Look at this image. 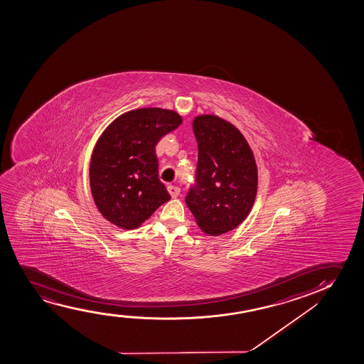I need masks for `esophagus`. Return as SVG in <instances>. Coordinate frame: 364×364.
Masks as SVG:
<instances>
[{
	"label": "esophagus",
	"instance_id": "esophagus-1",
	"mask_svg": "<svg viewBox=\"0 0 364 364\" xmlns=\"http://www.w3.org/2000/svg\"><path fill=\"white\" fill-rule=\"evenodd\" d=\"M168 191L171 195V198H178L180 195V188L179 186H175V185H169L168 186Z\"/></svg>",
	"mask_w": 364,
	"mask_h": 364
}]
</instances>
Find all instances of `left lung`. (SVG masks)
Here are the masks:
<instances>
[{"instance_id": "8db88e82", "label": "left lung", "mask_w": 364, "mask_h": 364, "mask_svg": "<svg viewBox=\"0 0 364 364\" xmlns=\"http://www.w3.org/2000/svg\"><path fill=\"white\" fill-rule=\"evenodd\" d=\"M193 129L199 151L185 203L200 229L218 236L247 218L257 193V166L244 135L229 122L199 115Z\"/></svg>"}]
</instances>
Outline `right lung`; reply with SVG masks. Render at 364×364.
<instances>
[{"instance_id":"add662e5","label":"right lung","mask_w":364,"mask_h":364,"mask_svg":"<svg viewBox=\"0 0 364 364\" xmlns=\"http://www.w3.org/2000/svg\"><path fill=\"white\" fill-rule=\"evenodd\" d=\"M180 124L181 117L173 110L141 108L120 115L100 135L90 159V190L112 224L136 229L170 200L159 179L155 146Z\"/></svg>"}]
</instances>
